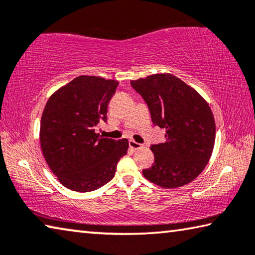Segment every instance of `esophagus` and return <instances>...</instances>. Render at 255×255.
Listing matches in <instances>:
<instances>
[{"label": "esophagus", "instance_id": "esophagus-1", "mask_svg": "<svg viewBox=\"0 0 255 255\" xmlns=\"http://www.w3.org/2000/svg\"><path fill=\"white\" fill-rule=\"evenodd\" d=\"M129 147H130L131 149H140L141 147H143V145L141 144H139V143H137V141H135V140H129Z\"/></svg>", "mask_w": 255, "mask_h": 255}]
</instances>
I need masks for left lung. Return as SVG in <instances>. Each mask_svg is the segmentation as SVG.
I'll use <instances>...</instances> for the list:
<instances>
[{
    "label": "left lung",
    "mask_w": 255,
    "mask_h": 255,
    "mask_svg": "<svg viewBox=\"0 0 255 255\" xmlns=\"http://www.w3.org/2000/svg\"><path fill=\"white\" fill-rule=\"evenodd\" d=\"M144 98L165 143L152 145L154 163L143 174L164 189L182 187L199 175L213 154L216 125L210 107L195 89L170 73L130 81Z\"/></svg>",
    "instance_id": "8db88e82"
}]
</instances>
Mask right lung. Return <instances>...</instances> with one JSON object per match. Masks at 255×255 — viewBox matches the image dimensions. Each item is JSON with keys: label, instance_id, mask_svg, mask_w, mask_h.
I'll return each mask as SVG.
<instances>
[{"label": "right lung", "instance_id": "add662e5", "mask_svg": "<svg viewBox=\"0 0 255 255\" xmlns=\"http://www.w3.org/2000/svg\"><path fill=\"white\" fill-rule=\"evenodd\" d=\"M117 80L81 75L51 94L42 111L40 146L51 172L64 187L89 192L109 182L129 147L128 139L100 137Z\"/></svg>", "mask_w": 255, "mask_h": 255}]
</instances>
